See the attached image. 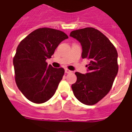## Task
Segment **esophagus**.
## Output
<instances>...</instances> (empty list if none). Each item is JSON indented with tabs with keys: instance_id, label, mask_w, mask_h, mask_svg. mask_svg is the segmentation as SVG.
<instances>
[{
	"instance_id": "34e87169",
	"label": "esophagus",
	"mask_w": 132,
	"mask_h": 132,
	"mask_svg": "<svg viewBox=\"0 0 132 132\" xmlns=\"http://www.w3.org/2000/svg\"><path fill=\"white\" fill-rule=\"evenodd\" d=\"M65 73H72L71 71H70V70L67 69H66L65 70Z\"/></svg>"
}]
</instances>
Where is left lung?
<instances>
[{
  "instance_id": "8db88e82",
  "label": "left lung",
  "mask_w": 132,
  "mask_h": 132,
  "mask_svg": "<svg viewBox=\"0 0 132 132\" xmlns=\"http://www.w3.org/2000/svg\"><path fill=\"white\" fill-rule=\"evenodd\" d=\"M70 36L82 45V58L88 59V73L76 72L71 86L75 96L84 104L94 105L109 93L118 71V53L114 45L94 28L72 31Z\"/></svg>"
}]
</instances>
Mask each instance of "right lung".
I'll list each match as a JSON object with an SVG mask.
<instances>
[{
  "mask_svg": "<svg viewBox=\"0 0 132 132\" xmlns=\"http://www.w3.org/2000/svg\"><path fill=\"white\" fill-rule=\"evenodd\" d=\"M68 36L49 28L34 30L21 41L13 59L15 81L27 99L36 104L50 100L62 79L63 68L47 65L59 44Z\"/></svg>",
  "mask_w": 132,
  "mask_h": 132,
  "instance_id": "obj_1",
  "label": "right lung"
}]
</instances>
